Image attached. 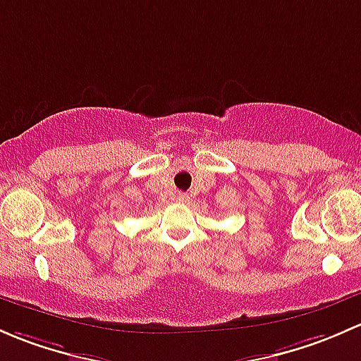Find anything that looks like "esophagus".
<instances>
[{
    "instance_id": "esophagus-1",
    "label": "esophagus",
    "mask_w": 361,
    "mask_h": 361,
    "mask_svg": "<svg viewBox=\"0 0 361 361\" xmlns=\"http://www.w3.org/2000/svg\"><path fill=\"white\" fill-rule=\"evenodd\" d=\"M176 200H177V202H179V203H188L189 196H188V195H185V192H177Z\"/></svg>"
}]
</instances>
